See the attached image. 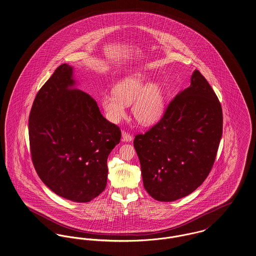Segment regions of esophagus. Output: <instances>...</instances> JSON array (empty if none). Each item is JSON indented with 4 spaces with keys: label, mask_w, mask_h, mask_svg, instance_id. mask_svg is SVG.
Segmentation results:
<instances>
[{
    "label": "esophagus",
    "mask_w": 256,
    "mask_h": 256,
    "mask_svg": "<svg viewBox=\"0 0 256 256\" xmlns=\"http://www.w3.org/2000/svg\"><path fill=\"white\" fill-rule=\"evenodd\" d=\"M133 138V136L131 134H129L126 131H122V140L123 142H131Z\"/></svg>",
    "instance_id": "esophagus-1"
}]
</instances>
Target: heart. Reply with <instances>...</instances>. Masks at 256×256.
Instances as JSON below:
<instances>
[{
	"instance_id": "obj_1",
	"label": "heart",
	"mask_w": 256,
	"mask_h": 256,
	"mask_svg": "<svg viewBox=\"0 0 256 256\" xmlns=\"http://www.w3.org/2000/svg\"><path fill=\"white\" fill-rule=\"evenodd\" d=\"M100 102L106 118L112 122H120L126 114V104H133L132 112L136 121L150 125L163 114L164 92L157 82L150 84L146 74L138 72L121 80L112 93L102 95Z\"/></svg>"
}]
</instances>
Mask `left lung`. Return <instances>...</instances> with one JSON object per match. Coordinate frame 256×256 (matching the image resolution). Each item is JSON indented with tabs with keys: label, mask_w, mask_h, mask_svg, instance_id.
Masks as SVG:
<instances>
[{
	"label": "left lung",
	"mask_w": 256,
	"mask_h": 256,
	"mask_svg": "<svg viewBox=\"0 0 256 256\" xmlns=\"http://www.w3.org/2000/svg\"><path fill=\"white\" fill-rule=\"evenodd\" d=\"M222 124L220 100L195 70L190 86L170 101L162 118L135 136L148 193L157 201L172 202L199 188L214 163Z\"/></svg>",
	"instance_id": "8db88e82"
}]
</instances>
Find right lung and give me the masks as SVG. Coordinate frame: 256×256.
I'll return each mask as SVG.
<instances>
[{"mask_svg":"<svg viewBox=\"0 0 256 256\" xmlns=\"http://www.w3.org/2000/svg\"><path fill=\"white\" fill-rule=\"evenodd\" d=\"M72 68L62 64L38 90L29 116L34 169L57 195L86 203L106 186L108 156L120 144V127L106 120L97 102L72 89Z\"/></svg>","mask_w":256,"mask_h":256,"instance_id":"right-lung-1","label":"right lung"}]
</instances>
